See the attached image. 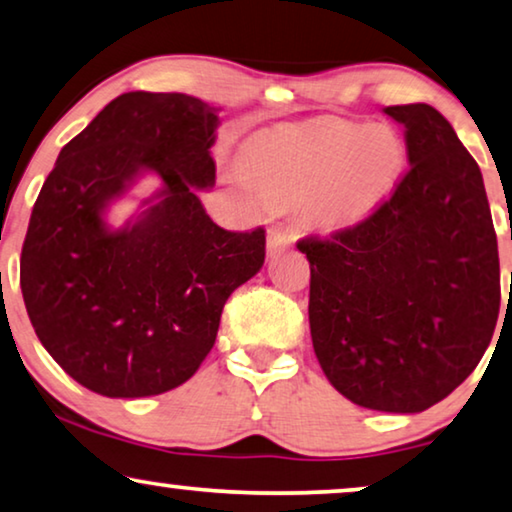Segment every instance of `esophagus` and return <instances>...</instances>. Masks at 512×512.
Masks as SVG:
<instances>
[{
	"label": "esophagus",
	"mask_w": 512,
	"mask_h": 512,
	"mask_svg": "<svg viewBox=\"0 0 512 512\" xmlns=\"http://www.w3.org/2000/svg\"><path fill=\"white\" fill-rule=\"evenodd\" d=\"M294 246V239L283 229H271L269 236H266V250H269V255H276L280 250L285 248H292Z\"/></svg>",
	"instance_id": "esophagus-1"
}]
</instances>
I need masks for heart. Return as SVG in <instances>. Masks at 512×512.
<instances>
[{
	"label": "heart",
	"mask_w": 512,
	"mask_h": 512,
	"mask_svg": "<svg viewBox=\"0 0 512 512\" xmlns=\"http://www.w3.org/2000/svg\"><path fill=\"white\" fill-rule=\"evenodd\" d=\"M406 146L390 125L350 120L257 136L241 155V174L266 199H304L313 225L334 229L362 220L397 183Z\"/></svg>",
	"instance_id": "1"
}]
</instances>
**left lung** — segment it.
Here are the masks:
<instances>
[{"instance_id":"8db88e82","label":"left lung","mask_w":512,"mask_h":512,"mask_svg":"<svg viewBox=\"0 0 512 512\" xmlns=\"http://www.w3.org/2000/svg\"><path fill=\"white\" fill-rule=\"evenodd\" d=\"M410 167L369 218L297 248L311 262L315 357L345 399L422 413L492 341L499 248L478 162L429 104L387 106Z\"/></svg>"}]
</instances>
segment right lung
I'll return each instance as SVG.
<instances>
[{
    "mask_svg": "<svg viewBox=\"0 0 512 512\" xmlns=\"http://www.w3.org/2000/svg\"><path fill=\"white\" fill-rule=\"evenodd\" d=\"M218 111L181 92H125L57 157L32 208L20 290L43 348L111 399L194 376L229 294L264 264V229L227 232L197 190L215 183ZM150 170L163 187L125 228L103 213Z\"/></svg>",
    "mask_w": 512,
    "mask_h": 512,
    "instance_id": "obj_1",
    "label": "right lung"
}]
</instances>
